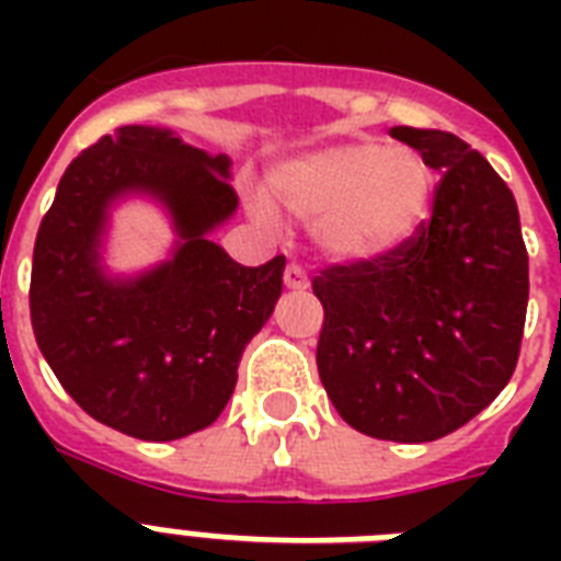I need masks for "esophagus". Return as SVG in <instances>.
Instances as JSON below:
<instances>
[{
	"label": "esophagus",
	"instance_id": "34e87169",
	"mask_svg": "<svg viewBox=\"0 0 561 561\" xmlns=\"http://www.w3.org/2000/svg\"><path fill=\"white\" fill-rule=\"evenodd\" d=\"M282 279H285V288H290V290H306L308 288V273L302 271L299 264H288Z\"/></svg>",
	"mask_w": 561,
	"mask_h": 561
}]
</instances>
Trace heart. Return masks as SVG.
Masks as SVG:
<instances>
[{"mask_svg":"<svg viewBox=\"0 0 561 561\" xmlns=\"http://www.w3.org/2000/svg\"><path fill=\"white\" fill-rule=\"evenodd\" d=\"M271 186L290 215L311 220L320 253L364 262L416 236L431 209L434 171L413 148L343 142L290 160ZM255 215L271 220L264 203Z\"/></svg>","mask_w":561,"mask_h":561,"instance_id":"heart-1","label":"heart"}]
</instances>
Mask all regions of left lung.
Here are the masks:
<instances>
[{
    "mask_svg": "<svg viewBox=\"0 0 561 561\" xmlns=\"http://www.w3.org/2000/svg\"><path fill=\"white\" fill-rule=\"evenodd\" d=\"M390 136L443 174L431 218L392 253L317 273V373L360 434L434 443L513 378L530 264L513 192L483 153L445 130Z\"/></svg>",
    "mask_w": 561,
    "mask_h": 561,
    "instance_id": "1",
    "label": "left lung"
}]
</instances>
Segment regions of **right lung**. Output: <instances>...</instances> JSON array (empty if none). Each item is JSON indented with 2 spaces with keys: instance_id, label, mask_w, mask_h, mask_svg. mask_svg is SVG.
<instances>
[{
  "instance_id": "right-lung-1",
  "label": "right lung",
  "mask_w": 561,
  "mask_h": 561,
  "mask_svg": "<svg viewBox=\"0 0 561 561\" xmlns=\"http://www.w3.org/2000/svg\"><path fill=\"white\" fill-rule=\"evenodd\" d=\"M229 160L165 127L127 125L78 153L39 224L31 325L64 390L101 425L169 443L227 408L238 360L282 294L285 255L244 267L209 232L236 211ZM142 191L172 211L169 263L110 280L98 247L108 203Z\"/></svg>"
}]
</instances>
